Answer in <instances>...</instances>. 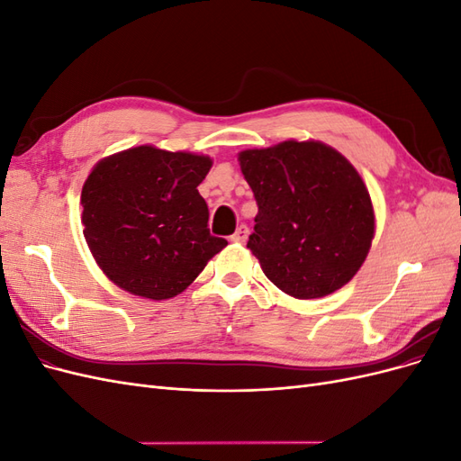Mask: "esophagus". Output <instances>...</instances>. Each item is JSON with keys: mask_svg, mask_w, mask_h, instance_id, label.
<instances>
[{"mask_svg": "<svg viewBox=\"0 0 461 461\" xmlns=\"http://www.w3.org/2000/svg\"><path fill=\"white\" fill-rule=\"evenodd\" d=\"M248 234H249V229L246 225H240L239 229H236V232L230 236V240L236 242V244H244L248 240Z\"/></svg>", "mask_w": 461, "mask_h": 461, "instance_id": "esophagus-1", "label": "esophagus"}]
</instances>
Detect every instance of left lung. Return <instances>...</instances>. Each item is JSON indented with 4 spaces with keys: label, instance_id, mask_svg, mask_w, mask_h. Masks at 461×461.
<instances>
[{
    "label": "left lung",
    "instance_id": "1",
    "mask_svg": "<svg viewBox=\"0 0 461 461\" xmlns=\"http://www.w3.org/2000/svg\"><path fill=\"white\" fill-rule=\"evenodd\" d=\"M239 159L258 203L248 248L269 281L300 300L342 288L375 232L369 192L350 161L321 142L296 140L246 149Z\"/></svg>",
    "mask_w": 461,
    "mask_h": 461
}]
</instances>
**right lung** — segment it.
<instances>
[{"mask_svg":"<svg viewBox=\"0 0 461 461\" xmlns=\"http://www.w3.org/2000/svg\"><path fill=\"white\" fill-rule=\"evenodd\" d=\"M212 159L138 146L94 167L82 188V222L92 256L131 294H180L227 246L207 229L198 186Z\"/></svg>","mask_w":461,"mask_h":461,"instance_id":"right-lung-1","label":"right lung"}]
</instances>
